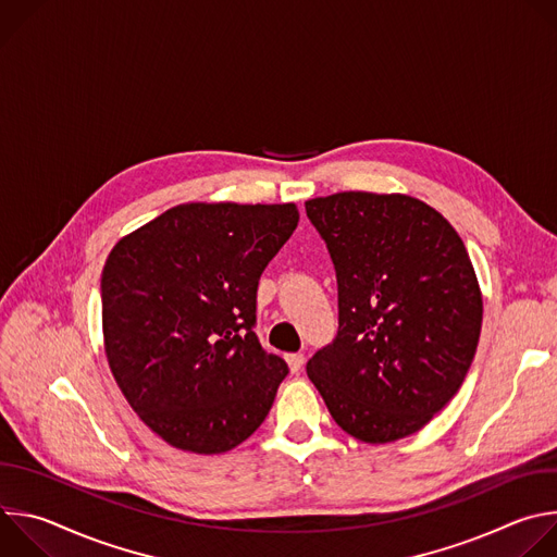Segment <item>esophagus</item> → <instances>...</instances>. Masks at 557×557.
<instances>
[{
    "mask_svg": "<svg viewBox=\"0 0 557 557\" xmlns=\"http://www.w3.org/2000/svg\"><path fill=\"white\" fill-rule=\"evenodd\" d=\"M286 363H288L290 372H299L304 368V355L301 352H290V355H286Z\"/></svg>",
    "mask_w": 557,
    "mask_h": 557,
    "instance_id": "34e87169",
    "label": "esophagus"
}]
</instances>
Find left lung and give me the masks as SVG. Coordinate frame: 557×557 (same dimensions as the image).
Listing matches in <instances>:
<instances>
[{"label":"left lung","mask_w":557,"mask_h":557,"mask_svg":"<svg viewBox=\"0 0 557 557\" xmlns=\"http://www.w3.org/2000/svg\"><path fill=\"white\" fill-rule=\"evenodd\" d=\"M337 275L339 329L306 372L335 423L363 443L419 432L473 361L483 297L454 226L401 194L306 202Z\"/></svg>","instance_id":"obj_1"}]
</instances>
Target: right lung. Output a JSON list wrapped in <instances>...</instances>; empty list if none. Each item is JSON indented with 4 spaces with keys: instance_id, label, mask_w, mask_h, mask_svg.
<instances>
[{
    "instance_id": "right-lung-1",
    "label": "right lung",
    "mask_w": 557,
    "mask_h": 557,
    "mask_svg": "<svg viewBox=\"0 0 557 557\" xmlns=\"http://www.w3.org/2000/svg\"><path fill=\"white\" fill-rule=\"evenodd\" d=\"M295 205H178L112 249L103 337L132 410L170 445L222 454L267 419L288 366L256 335L258 284Z\"/></svg>"
}]
</instances>
